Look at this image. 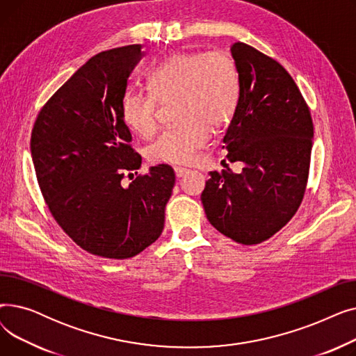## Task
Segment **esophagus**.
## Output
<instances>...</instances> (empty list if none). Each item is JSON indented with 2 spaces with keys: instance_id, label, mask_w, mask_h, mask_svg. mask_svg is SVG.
Listing matches in <instances>:
<instances>
[{
  "instance_id": "esophagus-1",
  "label": "esophagus",
  "mask_w": 356,
  "mask_h": 356,
  "mask_svg": "<svg viewBox=\"0 0 356 356\" xmlns=\"http://www.w3.org/2000/svg\"><path fill=\"white\" fill-rule=\"evenodd\" d=\"M175 173H176V176H177V177H183V176H186V175L189 173V168L177 165V167H175Z\"/></svg>"
}]
</instances>
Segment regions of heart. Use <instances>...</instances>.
I'll return each instance as SVG.
<instances>
[{"mask_svg":"<svg viewBox=\"0 0 356 356\" xmlns=\"http://www.w3.org/2000/svg\"><path fill=\"white\" fill-rule=\"evenodd\" d=\"M148 92H128L122 99L124 122L141 137L157 129L159 102H176L177 125L165 128L148 145L153 163L188 164L211 138L213 129L227 125L238 108L241 76L225 51L177 53L147 76Z\"/></svg>","mask_w":356,"mask_h":356,"instance_id":"heart-1","label":"heart"}]
</instances>
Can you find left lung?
<instances>
[{
  "label": "left lung",
  "instance_id": "obj_1",
  "mask_svg": "<svg viewBox=\"0 0 356 356\" xmlns=\"http://www.w3.org/2000/svg\"><path fill=\"white\" fill-rule=\"evenodd\" d=\"M241 76L239 104L223 136L231 163L211 172L202 203L211 225L242 245L277 234L303 200L312 154L313 121L290 73L250 44L231 47Z\"/></svg>",
  "mask_w": 356,
  "mask_h": 356
}]
</instances>
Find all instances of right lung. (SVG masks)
Wrapping results in <instances>:
<instances>
[{
	"label": "right lung",
	"instance_id": "add662e5",
	"mask_svg": "<svg viewBox=\"0 0 356 356\" xmlns=\"http://www.w3.org/2000/svg\"><path fill=\"white\" fill-rule=\"evenodd\" d=\"M141 44L90 58L40 109L31 159L50 213L73 242L98 257L127 259L161 235L175 170L159 164L121 184L141 167L122 120L128 76Z\"/></svg>",
	"mask_w": 356,
	"mask_h": 356
}]
</instances>
